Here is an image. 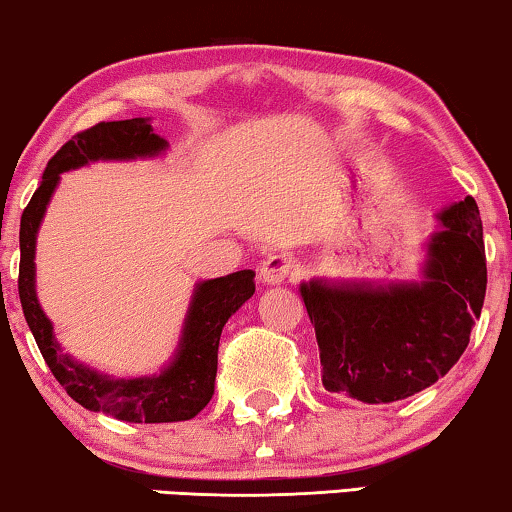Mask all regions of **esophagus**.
<instances>
[{
    "label": "esophagus",
    "instance_id": "obj_1",
    "mask_svg": "<svg viewBox=\"0 0 512 512\" xmlns=\"http://www.w3.org/2000/svg\"><path fill=\"white\" fill-rule=\"evenodd\" d=\"M299 271L297 257L290 253H276L269 255L259 264V280L266 285H280L287 278H292Z\"/></svg>",
    "mask_w": 512,
    "mask_h": 512
}]
</instances>
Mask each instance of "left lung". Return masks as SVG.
<instances>
[{"label": "left lung", "mask_w": 512, "mask_h": 512, "mask_svg": "<svg viewBox=\"0 0 512 512\" xmlns=\"http://www.w3.org/2000/svg\"><path fill=\"white\" fill-rule=\"evenodd\" d=\"M422 283L392 287L301 285L320 348L325 390L390 403L434 385L469 345L487 290L478 204L441 213Z\"/></svg>", "instance_id": "left-lung-1"}]
</instances>
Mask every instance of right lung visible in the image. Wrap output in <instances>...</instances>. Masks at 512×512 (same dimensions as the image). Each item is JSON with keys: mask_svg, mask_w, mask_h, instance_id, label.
I'll use <instances>...</instances> for the list:
<instances>
[{"mask_svg": "<svg viewBox=\"0 0 512 512\" xmlns=\"http://www.w3.org/2000/svg\"><path fill=\"white\" fill-rule=\"evenodd\" d=\"M164 148L167 141L153 134L150 122L143 118L97 122L95 127L74 134V139L50 157L41 185L20 218L18 294L25 320L48 369L69 397L83 408L99 410L125 422H181L206 408L215 392L222 327L253 297L255 271L243 269L197 285L185 320L181 350L160 376L111 380L62 355L50 320L43 315L34 292V243L46 204L62 171L95 160H132V157L157 155Z\"/></svg>", "mask_w": 512, "mask_h": 512, "instance_id": "right-lung-1", "label": "right lung"}]
</instances>
